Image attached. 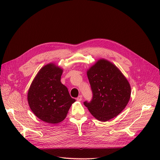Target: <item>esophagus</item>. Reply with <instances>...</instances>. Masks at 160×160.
I'll return each mask as SVG.
<instances>
[{"instance_id": "obj_1", "label": "esophagus", "mask_w": 160, "mask_h": 160, "mask_svg": "<svg viewBox=\"0 0 160 160\" xmlns=\"http://www.w3.org/2000/svg\"><path fill=\"white\" fill-rule=\"evenodd\" d=\"M82 95H79L77 98V101H81V100H82Z\"/></svg>"}]
</instances>
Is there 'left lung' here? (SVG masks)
<instances>
[{
  "label": "left lung",
  "instance_id": "8db88e82",
  "mask_svg": "<svg viewBox=\"0 0 160 160\" xmlns=\"http://www.w3.org/2000/svg\"><path fill=\"white\" fill-rule=\"evenodd\" d=\"M93 98L84 105L94 117L108 121L127 106L131 95L127 79L117 67L104 59L98 60L87 71Z\"/></svg>",
  "mask_w": 160,
  "mask_h": 160
}]
</instances>
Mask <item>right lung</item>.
I'll return each instance as SVG.
<instances>
[{
  "instance_id": "obj_1",
  "label": "right lung",
  "mask_w": 160,
  "mask_h": 160,
  "mask_svg": "<svg viewBox=\"0 0 160 160\" xmlns=\"http://www.w3.org/2000/svg\"><path fill=\"white\" fill-rule=\"evenodd\" d=\"M63 69L48 63L39 70L28 92L30 108L39 119L57 124L65 119L72 104L68 89L61 82Z\"/></svg>"
}]
</instances>
